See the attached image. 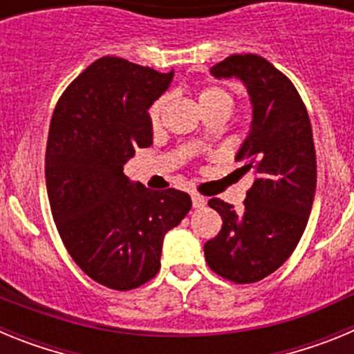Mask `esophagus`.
Listing matches in <instances>:
<instances>
[{
  "label": "esophagus",
  "mask_w": 354,
  "mask_h": 354,
  "mask_svg": "<svg viewBox=\"0 0 354 354\" xmlns=\"http://www.w3.org/2000/svg\"><path fill=\"white\" fill-rule=\"evenodd\" d=\"M192 202L195 209H202L205 207V204H207V200H205L202 195H198V193H192Z\"/></svg>",
  "instance_id": "1"
}]
</instances>
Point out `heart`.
Returning a JSON list of instances; mask_svg holds the SVG:
<instances>
[{"label":"heart","mask_w":354,"mask_h":354,"mask_svg":"<svg viewBox=\"0 0 354 354\" xmlns=\"http://www.w3.org/2000/svg\"><path fill=\"white\" fill-rule=\"evenodd\" d=\"M165 102H167V97L161 95L159 99H156L149 108V122L150 126H159L161 122V113L162 108H165ZM198 102L202 106V109L212 108V106H230L232 108V93L225 90L223 86H218V84H207L198 92Z\"/></svg>","instance_id":"b5f03b06"}]
</instances>
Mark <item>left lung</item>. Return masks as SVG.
<instances>
[{
	"label": "left lung",
	"instance_id": "1",
	"mask_svg": "<svg viewBox=\"0 0 354 354\" xmlns=\"http://www.w3.org/2000/svg\"><path fill=\"white\" fill-rule=\"evenodd\" d=\"M211 74L239 77L252 97V131L236 161L255 180L241 211L209 200L223 225L204 245L205 261L228 282L255 283L290 257L305 232L317 179L310 118L292 81L262 56H227Z\"/></svg>",
	"mask_w": 354,
	"mask_h": 354
}]
</instances>
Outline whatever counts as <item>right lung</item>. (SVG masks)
Returning <instances> with one entry per match:
<instances>
[{
    "label": "right lung",
    "instance_id": "right-lung-1",
    "mask_svg": "<svg viewBox=\"0 0 354 354\" xmlns=\"http://www.w3.org/2000/svg\"><path fill=\"white\" fill-rule=\"evenodd\" d=\"M174 72L102 56L56 102L46 149V186L56 228L83 273L113 290L143 286L161 268L162 237L192 209L174 187L150 192L124 174L152 143L147 109Z\"/></svg>",
    "mask_w": 354,
    "mask_h": 354
}]
</instances>
